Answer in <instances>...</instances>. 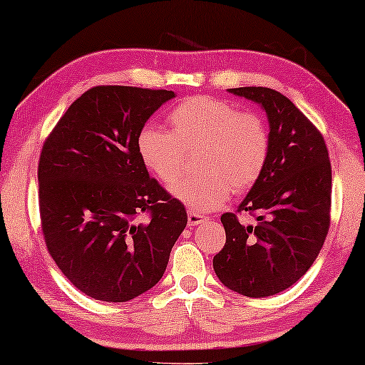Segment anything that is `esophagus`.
<instances>
[{
	"mask_svg": "<svg viewBox=\"0 0 365 365\" xmlns=\"http://www.w3.org/2000/svg\"><path fill=\"white\" fill-rule=\"evenodd\" d=\"M204 219H206V217H204L202 214H199V212H194V211L187 212V224H189V226H197V224H201Z\"/></svg>",
	"mask_w": 365,
	"mask_h": 365,
	"instance_id": "esophagus-1",
	"label": "esophagus"
}]
</instances>
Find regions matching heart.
Segmentation results:
<instances>
[{
	"instance_id": "1",
	"label": "heart",
	"mask_w": 365,
	"mask_h": 365,
	"mask_svg": "<svg viewBox=\"0 0 365 365\" xmlns=\"http://www.w3.org/2000/svg\"><path fill=\"white\" fill-rule=\"evenodd\" d=\"M171 131L144 126L136 148L144 166L164 184L182 174L186 153H194L197 174L174 184V197L192 211H212L231 191L244 192L262 176L271 154V133L261 114L239 111L211 96H194L169 113Z\"/></svg>"
}]
</instances>
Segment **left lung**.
<instances>
[{"label": "left lung", "mask_w": 365, "mask_h": 365, "mask_svg": "<svg viewBox=\"0 0 365 365\" xmlns=\"http://www.w3.org/2000/svg\"><path fill=\"white\" fill-rule=\"evenodd\" d=\"M229 93L267 113L271 154L237 211L221 216L226 244L212 266L231 291L267 297L296 284L321 252L331 226V161L321 131L284 94L261 86ZM241 212L258 222L241 223Z\"/></svg>", "instance_id": "1"}]
</instances>
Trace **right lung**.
<instances>
[{"label":"right lung","mask_w":365,"mask_h":365,"mask_svg":"<svg viewBox=\"0 0 365 365\" xmlns=\"http://www.w3.org/2000/svg\"><path fill=\"white\" fill-rule=\"evenodd\" d=\"M174 98L166 89L94 86L49 133L38 164L48 252L96 301L126 302L158 284L187 224L184 204L149 173L136 139Z\"/></svg>","instance_id":"1"}]
</instances>
